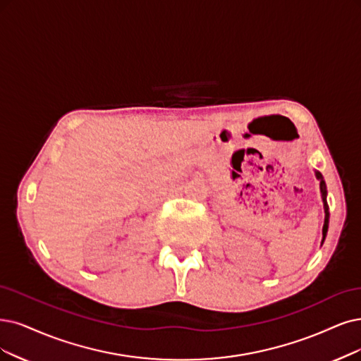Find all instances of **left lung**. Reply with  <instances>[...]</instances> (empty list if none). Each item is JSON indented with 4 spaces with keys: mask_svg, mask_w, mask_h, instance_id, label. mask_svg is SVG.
<instances>
[{
    "mask_svg": "<svg viewBox=\"0 0 361 361\" xmlns=\"http://www.w3.org/2000/svg\"><path fill=\"white\" fill-rule=\"evenodd\" d=\"M317 178L319 180V190H322V195H323V202H324V212H326V217H324V226H323V243H324V238L327 235V229H329V205H327V201H326V195H327V189H326V183H324V178L322 176V172H315Z\"/></svg>",
    "mask_w": 361,
    "mask_h": 361,
    "instance_id": "1",
    "label": "left lung"
}]
</instances>
